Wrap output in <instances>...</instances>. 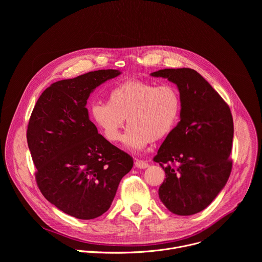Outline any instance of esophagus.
I'll use <instances>...</instances> for the list:
<instances>
[{
	"label": "esophagus",
	"instance_id": "34e87169",
	"mask_svg": "<svg viewBox=\"0 0 262 262\" xmlns=\"http://www.w3.org/2000/svg\"><path fill=\"white\" fill-rule=\"evenodd\" d=\"M135 165H136V167L139 168V169H146V168L149 167L148 163H146L145 161H142V160H137V161L135 162Z\"/></svg>",
	"mask_w": 262,
	"mask_h": 262
}]
</instances>
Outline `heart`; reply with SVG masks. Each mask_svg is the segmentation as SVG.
<instances>
[{
  "instance_id": "1",
  "label": "heart",
  "mask_w": 262,
  "mask_h": 262,
  "mask_svg": "<svg viewBox=\"0 0 262 262\" xmlns=\"http://www.w3.org/2000/svg\"><path fill=\"white\" fill-rule=\"evenodd\" d=\"M180 107V96L174 86L129 80L110 91L107 102L93 103L90 115L103 137L112 143L121 140L127 119L129 128L124 144L132 150H140L149 142H158L173 130Z\"/></svg>"
}]
</instances>
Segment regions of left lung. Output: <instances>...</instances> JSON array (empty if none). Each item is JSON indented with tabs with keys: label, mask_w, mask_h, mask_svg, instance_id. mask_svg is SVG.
<instances>
[{
	"label": "left lung",
	"mask_w": 262,
	"mask_h": 262,
	"mask_svg": "<svg viewBox=\"0 0 262 262\" xmlns=\"http://www.w3.org/2000/svg\"><path fill=\"white\" fill-rule=\"evenodd\" d=\"M150 76L174 83L181 101L180 121L154 159L166 173L159 197L175 214H195L213 201L230 176L231 112L194 69L167 68Z\"/></svg>",
	"instance_id": "obj_1"
}]
</instances>
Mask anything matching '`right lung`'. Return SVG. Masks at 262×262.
<instances>
[{
  "instance_id": "obj_1",
  "label": "right lung",
  "mask_w": 262,
  "mask_h": 262,
  "mask_svg": "<svg viewBox=\"0 0 262 262\" xmlns=\"http://www.w3.org/2000/svg\"><path fill=\"white\" fill-rule=\"evenodd\" d=\"M119 74L101 69L58 81L42 92L30 117L27 141L38 188L58 209L81 220L110 208L134 165L98 134L86 107L95 88Z\"/></svg>"
}]
</instances>
